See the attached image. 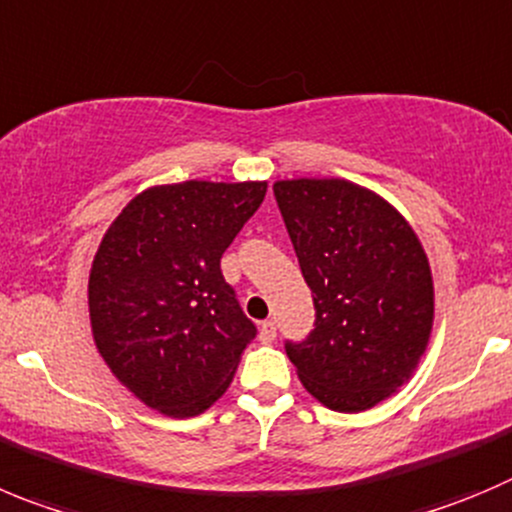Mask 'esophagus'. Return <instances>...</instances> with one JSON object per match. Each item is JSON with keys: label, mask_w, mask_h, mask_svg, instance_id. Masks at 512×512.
Instances as JSON below:
<instances>
[{"label": "esophagus", "mask_w": 512, "mask_h": 512, "mask_svg": "<svg viewBox=\"0 0 512 512\" xmlns=\"http://www.w3.org/2000/svg\"><path fill=\"white\" fill-rule=\"evenodd\" d=\"M275 336H278V328H275V323L262 321L260 323V338H262V341L272 343V341H275Z\"/></svg>", "instance_id": "34e87169"}]
</instances>
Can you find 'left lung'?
<instances>
[{
    "label": "left lung",
    "instance_id": "obj_1",
    "mask_svg": "<svg viewBox=\"0 0 512 512\" xmlns=\"http://www.w3.org/2000/svg\"><path fill=\"white\" fill-rule=\"evenodd\" d=\"M315 328L285 343L300 384L333 412H366L407 384L429 346L434 283L404 214L348 179L272 184Z\"/></svg>",
    "mask_w": 512,
    "mask_h": 512
}]
</instances>
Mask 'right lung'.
Wrapping results in <instances>:
<instances>
[{
	"instance_id": "obj_1",
	"label": "right lung",
	"mask_w": 512,
	"mask_h": 512,
	"mask_svg": "<svg viewBox=\"0 0 512 512\" xmlns=\"http://www.w3.org/2000/svg\"><path fill=\"white\" fill-rule=\"evenodd\" d=\"M265 191L267 181L148 186L100 240L88 278L95 348L141 404L166 417L207 412L255 341L219 260Z\"/></svg>"
}]
</instances>
